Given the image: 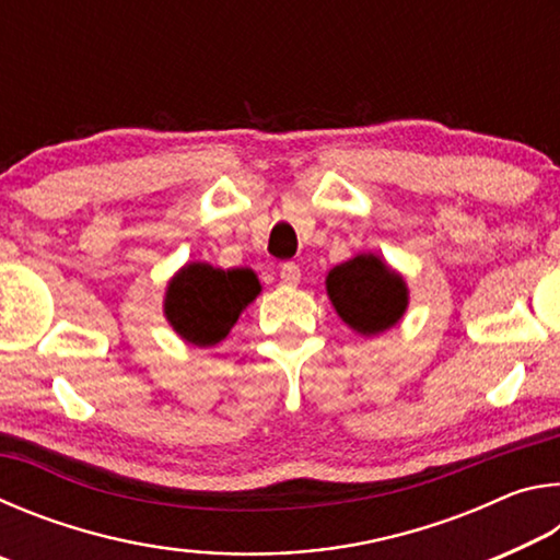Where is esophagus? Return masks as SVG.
Returning <instances> with one entry per match:
<instances>
[{
  "label": "esophagus",
  "instance_id": "obj_1",
  "mask_svg": "<svg viewBox=\"0 0 560 560\" xmlns=\"http://www.w3.org/2000/svg\"><path fill=\"white\" fill-rule=\"evenodd\" d=\"M279 279H281L283 287H296V283L301 281V269H299V264H293V261L281 264Z\"/></svg>",
  "mask_w": 560,
  "mask_h": 560
}]
</instances>
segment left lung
Instances as JSON below:
<instances>
[{
	"mask_svg": "<svg viewBox=\"0 0 560 560\" xmlns=\"http://www.w3.org/2000/svg\"><path fill=\"white\" fill-rule=\"evenodd\" d=\"M326 293L338 318L371 338L397 326L410 306L405 277L377 254H355L328 271Z\"/></svg>",
	"mask_w": 560,
	"mask_h": 560,
	"instance_id": "obj_1",
	"label": "left lung"
}]
</instances>
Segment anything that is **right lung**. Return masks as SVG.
<instances>
[{
	"label": "right lung",
	"instance_id": "obj_1",
	"mask_svg": "<svg viewBox=\"0 0 560 560\" xmlns=\"http://www.w3.org/2000/svg\"><path fill=\"white\" fill-rule=\"evenodd\" d=\"M261 293L254 269H220L187 261L167 281L163 314L170 328L189 346L212 348L230 336L242 311Z\"/></svg>",
	"mask_w": 560,
	"mask_h": 560
}]
</instances>
